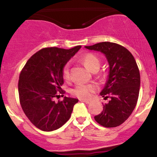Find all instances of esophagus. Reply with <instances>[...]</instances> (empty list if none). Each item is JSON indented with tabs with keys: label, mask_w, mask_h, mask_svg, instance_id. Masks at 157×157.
<instances>
[{
	"label": "esophagus",
	"mask_w": 157,
	"mask_h": 157,
	"mask_svg": "<svg viewBox=\"0 0 157 157\" xmlns=\"http://www.w3.org/2000/svg\"><path fill=\"white\" fill-rule=\"evenodd\" d=\"M80 102H85V103H86V104L90 103V101H89V100H86V99H80Z\"/></svg>",
	"instance_id": "obj_1"
}]
</instances>
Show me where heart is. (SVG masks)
Segmentation results:
<instances>
[{"label": "heart", "mask_w": 157, "mask_h": 157, "mask_svg": "<svg viewBox=\"0 0 157 157\" xmlns=\"http://www.w3.org/2000/svg\"><path fill=\"white\" fill-rule=\"evenodd\" d=\"M82 62L85 66L90 71L98 69L100 66V61L96 55L88 53L82 59ZM62 75L65 80L69 78V64H66L62 70ZM96 89L95 85L92 84H78L71 90V93L80 98H89Z\"/></svg>", "instance_id": "b5f03b06"}]
</instances>
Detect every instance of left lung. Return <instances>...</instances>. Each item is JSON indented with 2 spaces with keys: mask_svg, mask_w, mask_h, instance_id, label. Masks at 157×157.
<instances>
[{
  "mask_svg": "<svg viewBox=\"0 0 157 157\" xmlns=\"http://www.w3.org/2000/svg\"><path fill=\"white\" fill-rule=\"evenodd\" d=\"M89 50L103 54L109 63V75L100 95L109 101L95 120L104 127H116L132 114L137 103L140 75L132 54L123 46L113 42H101L85 46Z\"/></svg>",
  "mask_w": 157,
  "mask_h": 157,
  "instance_id": "1",
  "label": "left lung"
}]
</instances>
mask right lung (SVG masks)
<instances>
[{"label":"right lung","instance_id":"right-lung-1","mask_svg":"<svg viewBox=\"0 0 157 157\" xmlns=\"http://www.w3.org/2000/svg\"><path fill=\"white\" fill-rule=\"evenodd\" d=\"M82 48L70 49L45 48L32 55L20 74L18 93L24 113L32 124L50 132L62 127L69 119L77 98L64 97L55 102L54 98L62 93L64 83L62 70L67 62Z\"/></svg>","mask_w":157,"mask_h":157}]
</instances>
